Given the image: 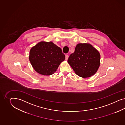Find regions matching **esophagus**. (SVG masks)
<instances>
[{
  "label": "esophagus",
  "instance_id": "34e87169",
  "mask_svg": "<svg viewBox=\"0 0 125 125\" xmlns=\"http://www.w3.org/2000/svg\"><path fill=\"white\" fill-rule=\"evenodd\" d=\"M65 60L67 61V60H68L69 56H68V55H67V54H66V55H65Z\"/></svg>",
  "mask_w": 125,
  "mask_h": 125
}]
</instances>
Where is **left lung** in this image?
<instances>
[{
	"instance_id": "left-lung-1",
	"label": "left lung",
	"mask_w": 125,
	"mask_h": 125,
	"mask_svg": "<svg viewBox=\"0 0 125 125\" xmlns=\"http://www.w3.org/2000/svg\"><path fill=\"white\" fill-rule=\"evenodd\" d=\"M100 54L88 43H78L69 57L68 63L76 74L83 78L94 75L100 64Z\"/></svg>"
}]
</instances>
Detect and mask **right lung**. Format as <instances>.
Listing matches in <instances>:
<instances>
[{
  "mask_svg": "<svg viewBox=\"0 0 125 125\" xmlns=\"http://www.w3.org/2000/svg\"><path fill=\"white\" fill-rule=\"evenodd\" d=\"M29 61L34 70L38 73L50 76L57 71L65 55L60 47L53 42H39L30 49Z\"/></svg>",
  "mask_w": 125,
  "mask_h": 125,
  "instance_id": "obj_1",
  "label": "right lung"
}]
</instances>
